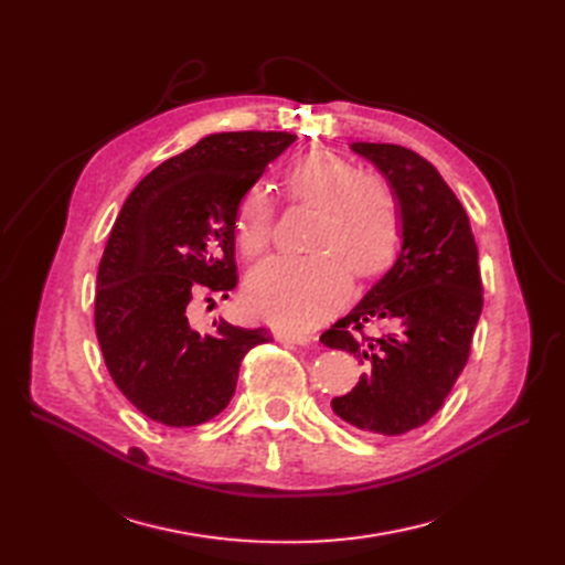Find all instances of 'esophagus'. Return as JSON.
Returning a JSON list of instances; mask_svg holds the SVG:
<instances>
[{"mask_svg":"<svg viewBox=\"0 0 565 565\" xmlns=\"http://www.w3.org/2000/svg\"><path fill=\"white\" fill-rule=\"evenodd\" d=\"M273 337H276L278 341H285V344H297V347H309V344H311V337H309V334H297V332L276 330V332H273Z\"/></svg>","mask_w":565,"mask_h":565,"instance_id":"34e87169","label":"esophagus"}]
</instances>
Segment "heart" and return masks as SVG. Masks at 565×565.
Masks as SVG:
<instances>
[{"label": "heart", "instance_id": "1", "mask_svg": "<svg viewBox=\"0 0 565 565\" xmlns=\"http://www.w3.org/2000/svg\"><path fill=\"white\" fill-rule=\"evenodd\" d=\"M287 198L316 210L309 233L311 256H273L245 280L247 309L282 330H309L344 303L349 270L374 278L401 247V204L391 185L361 174L351 160L311 150L285 172ZM276 207L262 185L243 195L235 212V243L245 256L262 254L273 235Z\"/></svg>", "mask_w": 565, "mask_h": 565}]
</instances>
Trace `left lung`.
<instances>
[{
    "mask_svg": "<svg viewBox=\"0 0 565 565\" xmlns=\"http://www.w3.org/2000/svg\"><path fill=\"white\" fill-rule=\"evenodd\" d=\"M386 179L401 204L396 262L347 318L320 334L324 347L351 353L361 382L332 398L353 429L401 436L429 422L465 370L483 309L478 249L469 216L431 162L393 143H351ZM370 321L387 334L367 338Z\"/></svg>",
    "mask_w": 565,
    "mask_h": 565,
    "instance_id": "left-lung-1",
    "label": "left lung"
}]
</instances>
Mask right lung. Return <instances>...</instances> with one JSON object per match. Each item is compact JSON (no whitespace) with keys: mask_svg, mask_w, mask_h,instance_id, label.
Masks as SVG:
<instances>
[{"mask_svg":"<svg viewBox=\"0 0 565 565\" xmlns=\"http://www.w3.org/2000/svg\"><path fill=\"white\" fill-rule=\"evenodd\" d=\"M287 131L210 134L134 188L96 278V337L115 386L148 419L198 426L224 409L245 353L270 339L221 318L191 324L200 295L237 285L235 212L266 167L295 143Z\"/></svg>","mask_w":565,"mask_h":565,"instance_id":"obj_1","label":"right lung"}]
</instances>
